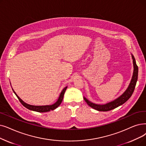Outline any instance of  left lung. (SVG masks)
Here are the masks:
<instances>
[{
  "instance_id": "1",
  "label": "left lung",
  "mask_w": 146,
  "mask_h": 146,
  "mask_svg": "<svg viewBox=\"0 0 146 146\" xmlns=\"http://www.w3.org/2000/svg\"><path fill=\"white\" fill-rule=\"evenodd\" d=\"M132 58L133 60V66H134V72H133V75L131 80L130 84L126 89V90L117 98L115 99L111 102L106 103L105 104H95L90 101H89L85 97L84 98L85 101L86 102L88 106H90L94 109H96L98 111H107L113 110L116 107L122 105L124 104L126 101H127L129 98L131 97L134 91L135 90V87L137 84V81L138 79V68L136 64V61L134 58V56L132 55Z\"/></svg>"
}]
</instances>
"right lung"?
I'll return each mask as SVG.
<instances>
[{
	"label": "right lung",
	"mask_w": 146,
	"mask_h": 146,
	"mask_svg": "<svg viewBox=\"0 0 146 146\" xmlns=\"http://www.w3.org/2000/svg\"><path fill=\"white\" fill-rule=\"evenodd\" d=\"M67 88V86H66L64 89H63L62 91H61V94L60 95V96L58 97V100L56 101V102H55L54 104H53L52 105H47V106H33V105L28 104L26 103L25 102H24V101L17 96V94L15 93V92L13 90V89H12V90H13L14 92L16 95V96L18 98L19 101H20V103L25 107H26L27 109H29L30 110H33V111H37V112L43 113V112H47V111H51V110H54L56 108H57V107L61 104V103L62 102V101L63 100V97H64V93L66 92V90Z\"/></svg>",
	"instance_id": "obj_1"
}]
</instances>
